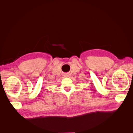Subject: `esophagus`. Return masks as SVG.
<instances>
[{
    "label": "esophagus",
    "instance_id": "1",
    "mask_svg": "<svg viewBox=\"0 0 133 133\" xmlns=\"http://www.w3.org/2000/svg\"><path fill=\"white\" fill-rule=\"evenodd\" d=\"M64 76H65V77H68V76H69V75L68 74H65V75H64Z\"/></svg>",
    "mask_w": 133,
    "mask_h": 133
}]
</instances>
